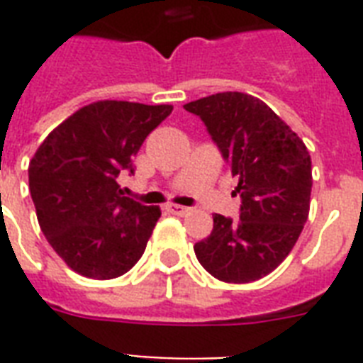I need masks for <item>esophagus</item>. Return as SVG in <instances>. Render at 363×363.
<instances>
[{"mask_svg":"<svg viewBox=\"0 0 363 363\" xmlns=\"http://www.w3.org/2000/svg\"><path fill=\"white\" fill-rule=\"evenodd\" d=\"M169 211L177 216H184L190 213V209H188V207H182V205H169Z\"/></svg>","mask_w":363,"mask_h":363,"instance_id":"34e87169","label":"esophagus"}]
</instances>
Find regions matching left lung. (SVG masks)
<instances>
[{
	"mask_svg": "<svg viewBox=\"0 0 363 363\" xmlns=\"http://www.w3.org/2000/svg\"><path fill=\"white\" fill-rule=\"evenodd\" d=\"M198 115L238 177L241 215L213 216L209 238L194 245L199 264L224 282L269 275L298 241L309 216L311 156L305 143L262 99L220 92L184 105Z\"/></svg>",
	"mask_w": 363,
	"mask_h": 363,
	"instance_id": "obj_1",
	"label": "left lung"
}]
</instances>
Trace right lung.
Listing matches in <instances>:
<instances>
[{
  "label": "right lung",
  "mask_w": 363,
  "mask_h": 363,
  "mask_svg": "<svg viewBox=\"0 0 363 363\" xmlns=\"http://www.w3.org/2000/svg\"><path fill=\"white\" fill-rule=\"evenodd\" d=\"M173 105L105 99L54 128L28 167L37 220L50 247L88 279H116L141 258L162 211L122 196L121 171Z\"/></svg>",
  "instance_id": "right-lung-1"
}]
</instances>
